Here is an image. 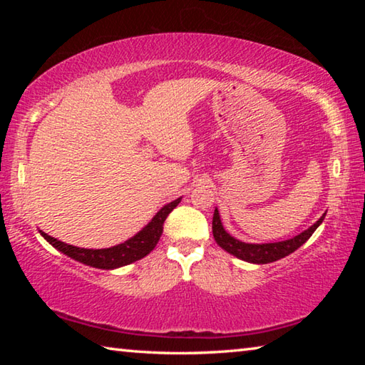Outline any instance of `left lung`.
I'll return each mask as SVG.
<instances>
[{
    "label": "left lung",
    "mask_w": 365,
    "mask_h": 365,
    "mask_svg": "<svg viewBox=\"0 0 365 365\" xmlns=\"http://www.w3.org/2000/svg\"><path fill=\"white\" fill-rule=\"evenodd\" d=\"M325 214L316 222V224L309 227L307 230L301 232L299 235H296V237L289 240H283V242L275 243H245L232 237V235L225 230L224 225H222L217 207H215L212 217V235L215 243H217L222 250L230 252L232 256L251 264H269L292 255V252L298 250L299 246L304 245L307 240L311 238V235L317 230V227L322 224Z\"/></svg>",
    "instance_id": "1"
}]
</instances>
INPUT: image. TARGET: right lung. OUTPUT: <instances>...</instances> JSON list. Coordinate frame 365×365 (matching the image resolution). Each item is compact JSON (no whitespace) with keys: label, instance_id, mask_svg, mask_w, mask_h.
Segmentation results:
<instances>
[{"label":"right lung","instance_id":"right-lung-1","mask_svg":"<svg viewBox=\"0 0 365 365\" xmlns=\"http://www.w3.org/2000/svg\"><path fill=\"white\" fill-rule=\"evenodd\" d=\"M180 201L182 197H177V200H174L172 202H168L164 207L159 209L156 215H154V217L148 222V224L141 228L137 235H133L132 238H128L127 242H123L120 245L110 246V248H103V250L78 248V246L59 242L58 238L49 237V235L45 232L41 230L38 232L49 245L54 246V248L63 252V255L73 259V261L90 265V267L113 270V269H119V267H123V265L132 264L135 261H140L141 257L150 255V252L154 250V246L158 245L160 235H163L164 220L168 219V215L174 211Z\"/></svg>","mask_w":365,"mask_h":365}]
</instances>
